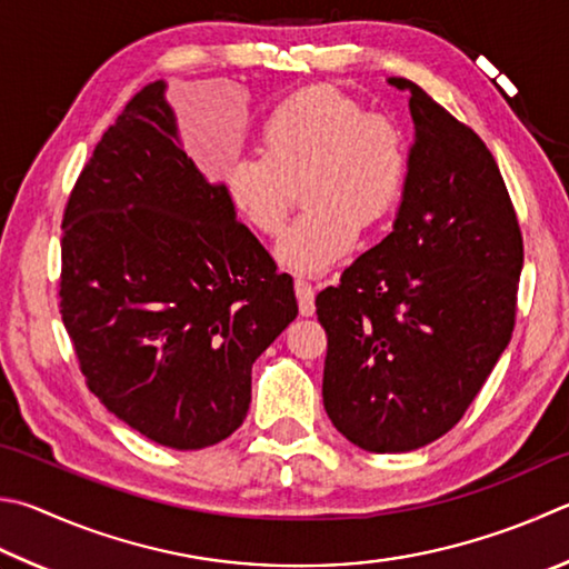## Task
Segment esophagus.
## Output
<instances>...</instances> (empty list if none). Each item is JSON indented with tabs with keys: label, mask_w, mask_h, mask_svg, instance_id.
Returning <instances> with one entry per match:
<instances>
[{
	"label": "esophagus",
	"mask_w": 569,
	"mask_h": 569,
	"mask_svg": "<svg viewBox=\"0 0 569 569\" xmlns=\"http://www.w3.org/2000/svg\"><path fill=\"white\" fill-rule=\"evenodd\" d=\"M296 298H298V311L301 316H313L316 311V293H313V286L303 281V278H296Z\"/></svg>",
	"instance_id": "34e87169"
}]
</instances>
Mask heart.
I'll use <instances>...</instances> for the list:
<instances>
[{"instance_id": "obj_1", "label": "heart", "mask_w": 569, "mask_h": 569, "mask_svg": "<svg viewBox=\"0 0 569 569\" xmlns=\"http://www.w3.org/2000/svg\"><path fill=\"white\" fill-rule=\"evenodd\" d=\"M408 173L398 123L370 113L328 84L286 97L258 131V157L233 161L223 189L239 219L278 236L296 203L308 213L278 243V261L296 273H323L396 209Z\"/></svg>"}]
</instances>
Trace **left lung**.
I'll use <instances>...</instances> for the list:
<instances>
[{
  "label": "left lung",
  "mask_w": 569,
  "mask_h": 569,
  "mask_svg": "<svg viewBox=\"0 0 569 569\" xmlns=\"http://www.w3.org/2000/svg\"><path fill=\"white\" fill-rule=\"evenodd\" d=\"M416 143L392 231L316 296L323 406L368 452H408L456 426L508 348L522 233L490 149L416 81Z\"/></svg>",
  "instance_id": "1"
}]
</instances>
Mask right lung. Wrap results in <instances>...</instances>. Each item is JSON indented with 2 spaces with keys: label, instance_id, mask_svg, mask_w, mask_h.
Returning <instances> with one entry per match:
<instances>
[{
  "label": "right lung",
  "instance_id": "1",
  "mask_svg": "<svg viewBox=\"0 0 569 569\" xmlns=\"http://www.w3.org/2000/svg\"><path fill=\"white\" fill-rule=\"evenodd\" d=\"M163 81L129 99L69 193L59 311L89 390L177 450L241 426L251 366L298 316L293 278L179 147Z\"/></svg>",
  "mask_w": 569,
  "mask_h": 569
}]
</instances>
